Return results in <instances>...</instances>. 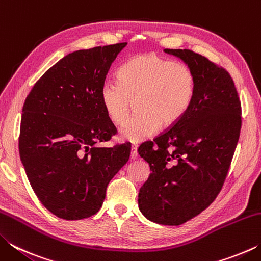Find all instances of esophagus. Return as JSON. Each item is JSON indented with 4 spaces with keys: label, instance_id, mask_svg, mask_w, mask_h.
Returning <instances> with one entry per match:
<instances>
[{
    "label": "esophagus",
    "instance_id": "esophagus-1",
    "mask_svg": "<svg viewBox=\"0 0 261 261\" xmlns=\"http://www.w3.org/2000/svg\"><path fill=\"white\" fill-rule=\"evenodd\" d=\"M137 149H138V146H136V145H132L131 146V159L132 160H136L137 158H138V152H137Z\"/></svg>",
    "mask_w": 261,
    "mask_h": 261
}]
</instances>
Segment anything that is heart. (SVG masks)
I'll list each match as a JSON object with an SVG mask.
<instances>
[{
	"label": "heart",
	"mask_w": 261,
	"mask_h": 261,
	"mask_svg": "<svg viewBox=\"0 0 261 261\" xmlns=\"http://www.w3.org/2000/svg\"><path fill=\"white\" fill-rule=\"evenodd\" d=\"M118 82L101 86L100 100L107 117L122 125L135 102L136 115L120 130V138L140 143L168 129L182 118L196 94V77L187 65L156 54L130 59L118 73Z\"/></svg>",
	"instance_id": "obj_1"
}]
</instances>
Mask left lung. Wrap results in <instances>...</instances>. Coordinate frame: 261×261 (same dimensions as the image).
<instances>
[{
  "label": "left lung",
  "instance_id": "1",
  "mask_svg": "<svg viewBox=\"0 0 261 261\" xmlns=\"http://www.w3.org/2000/svg\"><path fill=\"white\" fill-rule=\"evenodd\" d=\"M196 77L187 114L153 141L138 148L152 173L138 194L145 218L179 226L206 210L218 196L241 132V101L226 70L189 49H165Z\"/></svg>",
  "mask_w": 261,
  "mask_h": 261
}]
</instances>
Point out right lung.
Instances as JSON below:
<instances>
[{
    "label": "right lung",
    "mask_w": 261,
    "mask_h": 261,
    "mask_svg": "<svg viewBox=\"0 0 261 261\" xmlns=\"http://www.w3.org/2000/svg\"><path fill=\"white\" fill-rule=\"evenodd\" d=\"M126 42L70 53L35 83L23 106L19 155L34 193L64 220L94 215L130 158L129 144L99 147L116 127L100 92Z\"/></svg>",
    "instance_id": "right-lung-1"
}]
</instances>
